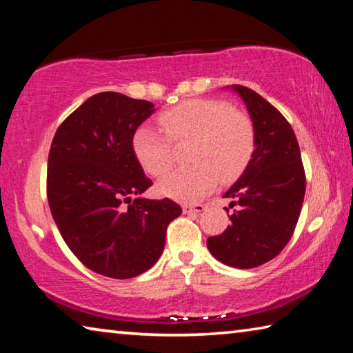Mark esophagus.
Segmentation results:
<instances>
[{"mask_svg": "<svg viewBox=\"0 0 353 353\" xmlns=\"http://www.w3.org/2000/svg\"><path fill=\"white\" fill-rule=\"evenodd\" d=\"M207 208L205 204H183L182 205V210L183 213H202Z\"/></svg>", "mask_w": 353, "mask_h": 353, "instance_id": "esophagus-1", "label": "esophagus"}]
</instances>
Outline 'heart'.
<instances>
[{"label": "heart", "instance_id": "b5f03b06", "mask_svg": "<svg viewBox=\"0 0 353 353\" xmlns=\"http://www.w3.org/2000/svg\"><path fill=\"white\" fill-rule=\"evenodd\" d=\"M165 134L149 124L134 130L132 151L148 174H166L174 162L172 143H190L187 159L193 165L159 182V193L176 201H198L218 182L240 177L255 152V126L246 113L218 99H188L159 117Z\"/></svg>", "mask_w": 353, "mask_h": 353}]
</instances>
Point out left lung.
Instances as JSON below:
<instances>
[{
    "label": "left lung",
    "mask_w": 353,
    "mask_h": 353,
    "mask_svg": "<svg viewBox=\"0 0 353 353\" xmlns=\"http://www.w3.org/2000/svg\"><path fill=\"white\" fill-rule=\"evenodd\" d=\"M232 88L255 126V152L224 194L232 199L230 208L236 205L230 225L208 236L207 248L224 265L250 270L277 256L294 234L305 196V170L294 130L282 113L248 87Z\"/></svg>",
    "instance_id": "obj_1"
}]
</instances>
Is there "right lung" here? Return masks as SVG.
Segmentation results:
<instances>
[{"label": "right lung", "instance_id": "1", "mask_svg": "<svg viewBox=\"0 0 353 353\" xmlns=\"http://www.w3.org/2000/svg\"><path fill=\"white\" fill-rule=\"evenodd\" d=\"M152 112L149 101L98 93L67 117L51 143V214L71 252L101 276L146 272L163 252L166 227L182 213L168 198L132 199L152 185L132 151L134 130Z\"/></svg>", "mask_w": 353, "mask_h": 353}]
</instances>
